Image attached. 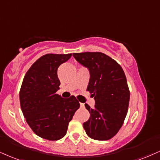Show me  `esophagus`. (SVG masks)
<instances>
[{
    "label": "esophagus",
    "instance_id": "obj_1",
    "mask_svg": "<svg viewBox=\"0 0 160 160\" xmlns=\"http://www.w3.org/2000/svg\"><path fill=\"white\" fill-rule=\"evenodd\" d=\"M80 107H81V108H84V107H85V105H84V103H80Z\"/></svg>",
    "mask_w": 160,
    "mask_h": 160
}]
</instances>
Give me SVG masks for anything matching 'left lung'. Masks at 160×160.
<instances>
[{
	"label": "left lung",
	"mask_w": 160,
	"mask_h": 160,
	"mask_svg": "<svg viewBox=\"0 0 160 160\" xmlns=\"http://www.w3.org/2000/svg\"><path fill=\"white\" fill-rule=\"evenodd\" d=\"M75 59L89 71L87 90L95 99V108L87 103L90 118L83 128L90 138L110 139L120 128L128 113L130 91L121 65L101 52L74 53Z\"/></svg>",
	"instance_id": "obj_1"
}]
</instances>
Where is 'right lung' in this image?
Listing matches in <instances>:
<instances>
[{
    "label": "right lung",
    "instance_id": "1",
    "mask_svg": "<svg viewBox=\"0 0 160 160\" xmlns=\"http://www.w3.org/2000/svg\"><path fill=\"white\" fill-rule=\"evenodd\" d=\"M72 53H48L31 65L23 80L20 94L22 112L36 135L48 140H59L67 132L69 122L80 103L74 96L63 98L59 89L57 69Z\"/></svg>",
    "mask_w": 160,
    "mask_h": 160
}]
</instances>
